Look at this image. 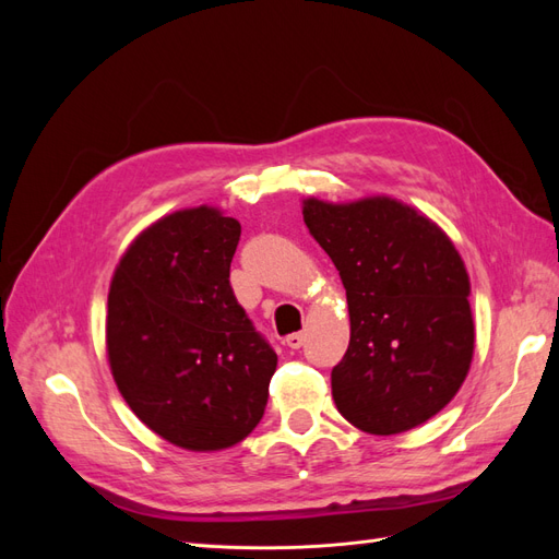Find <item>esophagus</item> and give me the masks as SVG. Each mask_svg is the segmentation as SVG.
<instances>
[{"instance_id": "esophagus-1", "label": "esophagus", "mask_w": 559, "mask_h": 559, "mask_svg": "<svg viewBox=\"0 0 559 559\" xmlns=\"http://www.w3.org/2000/svg\"><path fill=\"white\" fill-rule=\"evenodd\" d=\"M286 347H292V349H298V347H302V343H306V333H292V335H286Z\"/></svg>"}]
</instances>
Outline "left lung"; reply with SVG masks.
Returning <instances> with one entry per match:
<instances>
[{
    "label": "left lung",
    "mask_w": 559,
    "mask_h": 559,
    "mask_svg": "<svg viewBox=\"0 0 559 559\" xmlns=\"http://www.w3.org/2000/svg\"><path fill=\"white\" fill-rule=\"evenodd\" d=\"M302 218L347 292L349 345L331 373L337 411L376 436L425 425L473 357L460 251L431 218L386 195L347 205L308 198Z\"/></svg>",
    "instance_id": "obj_1"
}]
</instances>
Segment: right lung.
<instances>
[{
	"mask_svg": "<svg viewBox=\"0 0 559 559\" xmlns=\"http://www.w3.org/2000/svg\"><path fill=\"white\" fill-rule=\"evenodd\" d=\"M240 224L200 205L158 218L109 289L107 352L118 392L165 441L224 450L263 417L277 354L230 289Z\"/></svg>",
	"mask_w": 559,
	"mask_h": 559,
	"instance_id": "right-lung-1",
	"label": "right lung"
}]
</instances>
